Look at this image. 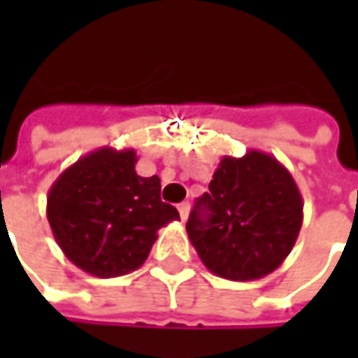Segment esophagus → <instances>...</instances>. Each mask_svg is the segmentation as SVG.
<instances>
[{"instance_id":"34e87169","label":"esophagus","mask_w":358,"mask_h":358,"mask_svg":"<svg viewBox=\"0 0 358 358\" xmlns=\"http://www.w3.org/2000/svg\"><path fill=\"white\" fill-rule=\"evenodd\" d=\"M178 213H180V218H182V222H186L187 215H189V203H180Z\"/></svg>"}]
</instances>
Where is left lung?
Listing matches in <instances>:
<instances>
[{
  "mask_svg": "<svg viewBox=\"0 0 358 358\" xmlns=\"http://www.w3.org/2000/svg\"><path fill=\"white\" fill-rule=\"evenodd\" d=\"M303 224V197L276 157L249 149L226 155L189 215L186 230L203 264L220 278L251 282L284 263Z\"/></svg>",
  "mask_w": 358,
  "mask_h": 358,
  "instance_id": "1",
  "label": "left lung"
}]
</instances>
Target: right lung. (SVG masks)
Segmentation results:
<instances>
[{"instance_id":"obj_1","label":"right lung","mask_w":358,"mask_h":358,"mask_svg":"<svg viewBox=\"0 0 358 358\" xmlns=\"http://www.w3.org/2000/svg\"><path fill=\"white\" fill-rule=\"evenodd\" d=\"M134 149H95L61 172L48 194V220L65 257L97 278L145 263L159 228L180 220L161 201L159 176H138Z\"/></svg>"}]
</instances>
